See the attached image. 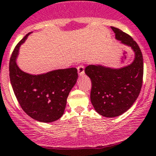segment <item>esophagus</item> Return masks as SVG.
<instances>
[{"label": "esophagus", "instance_id": "34e87169", "mask_svg": "<svg viewBox=\"0 0 156 156\" xmlns=\"http://www.w3.org/2000/svg\"><path fill=\"white\" fill-rule=\"evenodd\" d=\"M78 73L79 76H83L85 75V67H84V65H81L78 67Z\"/></svg>", "mask_w": 156, "mask_h": 156}]
</instances>
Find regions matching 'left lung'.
<instances>
[{
  "mask_svg": "<svg viewBox=\"0 0 156 156\" xmlns=\"http://www.w3.org/2000/svg\"><path fill=\"white\" fill-rule=\"evenodd\" d=\"M115 39L134 52L132 63L121 68L89 65L85 74L91 81V101L94 110L107 118L121 115L135 103L143 78V58L139 45L131 36L111 27Z\"/></svg>",
  "mask_w": 156,
  "mask_h": 156,
  "instance_id": "left-lung-1",
  "label": "left lung"
}]
</instances>
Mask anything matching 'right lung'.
Wrapping results in <instances>:
<instances>
[{"label":"right lung","instance_id":"right-lung-1","mask_svg":"<svg viewBox=\"0 0 156 156\" xmlns=\"http://www.w3.org/2000/svg\"><path fill=\"white\" fill-rule=\"evenodd\" d=\"M31 33L24 36L13 51L10 60V80L24 112L40 122H52L65 112L67 98L77 82L78 70L57 69L38 75L22 71L17 64L19 49Z\"/></svg>","mask_w":156,"mask_h":156}]
</instances>
